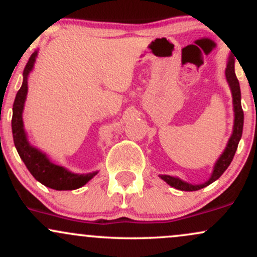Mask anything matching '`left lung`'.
Listing matches in <instances>:
<instances>
[{
	"label": "left lung",
	"mask_w": 257,
	"mask_h": 257,
	"mask_svg": "<svg viewBox=\"0 0 257 257\" xmlns=\"http://www.w3.org/2000/svg\"><path fill=\"white\" fill-rule=\"evenodd\" d=\"M226 78L227 81H228L229 87H231L232 96H233V107H234V126H233L232 137L229 139L228 144H227L225 152L221 155L219 161H217L216 164H215L213 175H211V178L209 179V181L204 182V184L191 185V184H187V182L181 181V180L178 178H173V176H169V175H161V178L163 179L168 185H170L172 187H175L176 190L188 191V192H190V191H198L200 188L210 185L211 182H214L215 180L219 179L220 176L225 173V170L228 168L233 157H234V153L237 151L238 144H239V140L241 138V133H243L244 113H243V108H241V104H240V87H239V82H238L237 76H235L234 73V59L233 58L229 59L228 64H227Z\"/></svg>",
	"instance_id": "8db88e82"
}]
</instances>
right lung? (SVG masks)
Returning a JSON list of instances; mask_svg holds the SVG:
<instances>
[{
  "label": "right lung",
  "instance_id": "add662e5",
  "mask_svg": "<svg viewBox=\"0 0 257 257\" xmlns=\"http://www.w3.org/2000/svg\"><path fill=\"white\" fill-rule=\"evenodd\" d=\"M37 53H32L24 69V81L23 85L18 90L16 100L13 104V117H12V132H13L14 145L17 147V151L19 153L20 158L25 163L29 172L32 174L37 181L43 184L47 187L53 188L58 191H69L76 190V188L82 187L87 184L96 173L90 174H72L67 172L63 167H59L57 164L49 162V159L40 152L38 150L30 146V144L26 140V135L23 128V107L28 93V75L32 70L35 59H36Z\"/></svg>",
  "mask_w": 257,
  "mask_h": 257
}]
</instances>
